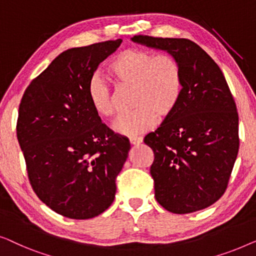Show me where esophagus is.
I'll return each mask as SVG.
<instances>
[{
  "label": "esophagus",
  "mask_w": 256,
  "mask_h": 256,
  "mask_svg": "<svg viewBox=\"0 0 256 256\" xmlns=\"http://www.w3.org/2000/svg\"><path fill=\"white\" fill-rule=\"evenodd\" d=\"M130 142H131V145H139V144L142 142V136H131Z\"/></svg>",
  "instance_id": "esophagus-1"
}]
</instances>
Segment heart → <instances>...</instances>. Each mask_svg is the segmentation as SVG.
Wrapping results in <instances>:
<instances>
[{
    "mask_svg": "<svg viewBox=\"0 0 256 256\" xmlns=\"http://www.w3.org/2000/svg\"><path fill=\"white\" fill-rule=\"evenodd\" d=\"M109 72L124 87H133L131 112L114 122V130L134 136L153 128L158 117L164 120L174 112L183 90V74L178 60L168 53L128 48L109 64ZM88 100L94 112L102 118L116 114L114 94L103 78L95 75L88 84Z\"/></svg>",
    "mask_w": 256,
    "mask_h": 256,
    "instance_id": "b5f03b06",
    "label": "heart"
}]
</instances>
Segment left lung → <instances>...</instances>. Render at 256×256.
<instances>
[{"mask_svg": "<svg viewBox=\"0 0 256 256\" xmlns=\"http://www.w3.org/2000/svg\"><path fill=\"white\" fill-rule=\"evenodd\" d=\"M178 60L183 90L174 112L144 142L153 150L156 198L172 214L203 210L224 195L239 150V116L224 74L196 42L134 36Z\"/></svg>", "mask_w": 256, "mask_h": 256, "instance_id": "1", "label": "left lung"}]
</instances>
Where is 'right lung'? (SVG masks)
<instances>
[{"mask_svg": "<svg viewBox=\"0 0 256 256\" xmlns=\"http://www.w3.org/2000/svg\"><path fill=\"white\" fill-rule=\"evenodd\" d=\"M122 39L70 48L31 81L22 97L17 139L30 184L64 217L89 219L112 204L131 146L100 122L88 84Z\"/></svg>", "mask_w": 256, "mask_h": 256, "instance_id": "right-lung-1", "label": "right lung"}]
</instances>
